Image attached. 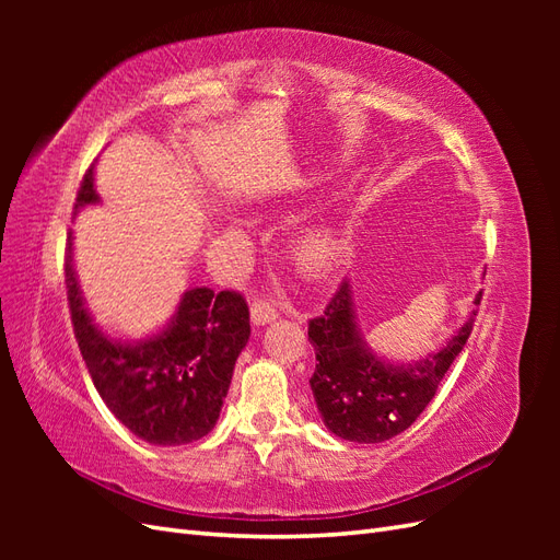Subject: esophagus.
<instances>
[{
    "label": "esophagus",
    "instance_id": "34e87169",
    "mask_svg": "<svg viewBox=\"0 0 560 560\" xmlns=\"http://www.w3.org/2000/svg\"><path fill=\"white\" fill-rule=\"evenodd\" d=\"M280 315L278 306L270 299H257L252 301V322L254 325H268Z\"/></svg>",
    "mask_w": 560,
    "mask_h": 560
}]
</instances>
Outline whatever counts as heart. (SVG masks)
<instances>
[{"instance_id": "obj_1", "label": "heart", "mask_w": 560, "mask_h": 560, "mask_svg": "<svg viewBox=\"0 0 560 560\" xmlns=\"http://www.w3.org/2000/svg\"><path fill=\"white\" fill-rule=\"evenodd\" d=\"M343 249V231L338 224L327 222H315L303 229L292 245L294 261L299 268L308 270V273H319V270L329 268L338 254Z\"/></svg>"}]
</instances>
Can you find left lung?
Listing matches in <instances>:
<instances>
[{"label": "left lung", "instance_id": "obj_1", "mask_svg": "<svg viewBox=\"0 0 560 560\" xmlns=\"http://www.w3.org/2000/svg\"><path fill=\"white\" fill-rule=\"evenodd\" d=\"M479 303L481 292L474 306ZM474 315L477 311L442 350L409 364L385 362L366 346L354 319L350 284L343 280L325 313L308 322L317 360L311 389L327 430L358 444H381L409 430L465 348Z\"/></svg>", "mask_w": 560, "mask_h": 560}]
</instances>
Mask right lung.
<instances>
[{
  "instance_id": "1",
  "label": "right lung",
  "mask_w": 560,
  "mask_h": 560,
  "mask_svg": "<svg viewBox=\"0 0 560 560\" xmlns=\"http://www.w3.org/2000/svg\"><path fill=\"white\" fill-rule=\"evenodd\" d=\"M93 165L83 175L74 210L95 206ZM65 284L74 336L93 385L118 422L142 442L182 446L206 436L222 411L235 360L249 338V308L238 292L210 287L184 292L167 327L138 343L109 338L81 296L67 243Z\"/></svg>"
}]
</instances>
